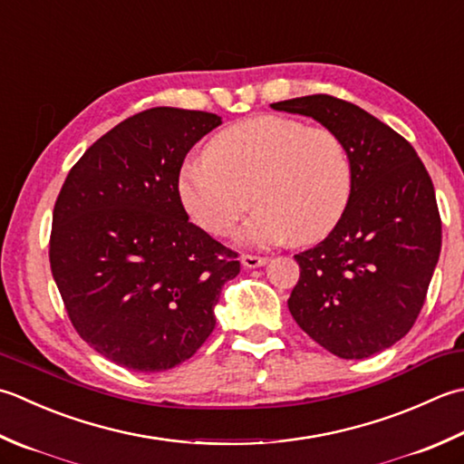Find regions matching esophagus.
Here are the masks:
<instances>
[{"label":"esophagus","mask_w":464,"mask_h":464,"mask_svg":"<svg viewBox=\"0 0 464 464\" xmlns=\"http://www.w3.org/2000/svg\"><path fill=\"white\" fill-rule=\"evenodd\" d=\"M269 259L267 257H259V256H241V266L253 269V267H261L266 266Z\"/></svg>","instance_id":"1"}]
</instances>
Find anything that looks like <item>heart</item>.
<instances>
[{
	"label": "heart",
	"instance_id": "obj_1",
	"mask_svg": "<svg viewBox=\"0 0 464 464\" xmlns=\"http://www.w3.org/2000/svg\"><path fill=\"white\" fill-rule=\"evenodd\" d=\"M350 193L352 160L340 136L279 114L221 130L177 177L180 207L215 237L235 229L253 198L259 208L237 233L245 247L324 239L340 223Z\"/></svg>",
	"mask_w": 464,
	"mask_h": 464
}]
</instances>
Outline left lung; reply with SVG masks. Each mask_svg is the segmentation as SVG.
Instances as JSON below:
<instances>
[{"label":"left lung","mask_w":464,"mask_h":464,"mask_svg":"<svg viewBox=\"0 0 464 464\" xmlns=\"http://www.w3.org/2000/svg\"><path fill=\"white\" fill-rule=\"evenodd\" d=\"M271 108L334 130L352 160L340 223L295 256L289 312L335 356H374L411 332L439 263L442 225L432 180L411 142L346 100L314 94Z\"/></svg>","instance_id":"obj_1"}]
</instances>
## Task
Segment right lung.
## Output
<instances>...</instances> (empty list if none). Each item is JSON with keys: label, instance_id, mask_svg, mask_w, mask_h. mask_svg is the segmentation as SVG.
<instances>
[{"label": "right lung", "instance_id": "obj_1", "mask_svg": "<svg viewBox=\"0 0 464 464\" xmlns=\"http://www.w3.org/2000/svg\"><path fill=\"white\" fill-rule=\"evenodd\" d=\"M221 116L159 106L98 139L63 180L50 267L80 338L118 366L165 372L215 328L237 253L188 223L177 177Z\"/></svg>", "mask_w": 464, "mask_h": 464}]
</instances>
